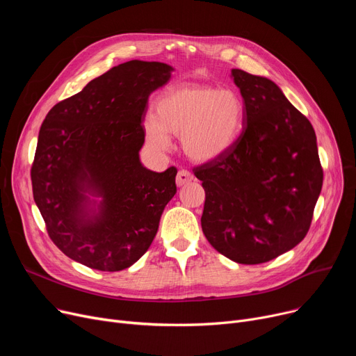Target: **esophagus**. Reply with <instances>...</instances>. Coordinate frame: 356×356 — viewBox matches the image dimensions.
Wrapping results in <instances>:
<instances>
[{"label":"esophagus","mask_w":356,"mask_h":356,"mask_svg":"<svg viewBox=\"0 0 356 356\" xmlns=\"http://www.w3.org/2000/svg\"><path fill=\"white\" fill-rule=\"evenodd\" d=\"M192 180H193V175H192L191 172H188V170H179V173H177V176H176V183H177V186H183V184L189 183V181H192Z\"/></svg>","instance_id":"34e87169"}]
</instances>
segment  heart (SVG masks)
Returning <instances> with one entry per match:
<instances>
[{"label":"heart","instance_id":"b5f03b06","mask_svg":"<svg viewBox=\"0 0 356 356\" xmlns=\"http://www.w3.org/2000/svg\"><path fill=\"white\" fill-rule=\"evenodd\" d=\"M245 121V105L232 89L184 82L167 88L154 105L144 129L154 148L170 145L180 136L184 153L196 161L220 157L238 141Z\"/></svg>","mask_w":356,"mask_h":356}]
</instances>
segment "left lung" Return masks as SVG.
I'll list each match as a JSON object with an SVG mask.
<instances>
[{
	"instance_id": "1",
	"label": "left lung",
	"mask_w": 356,
	"mask_h": 356,
	"mask_svg": "<svg viewBox=\"0 0 356 356\" xmlns=\"http://www.w3.org/2000/svg\"><path fill=\"white\" fill-rule=\"evenodd\" d=\"M245 105L234 147L193 167L204 189L202 231L222 255L261 264L302 242L323 184L310 121L273 81L232 69Z\"/></svg>"
}]
</instances>
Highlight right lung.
<instances>
[{"label": "right lung", "mask_w": 356, "mask_h": 356, "mask_svg": "<svg viewBox=\"0 0 356 356\" xmlns=\"http://www.w3.org/2000/svg\"><path fill=\"white\" fill-rule=\"evenodd\" d=\"M172 70L160 62L118 65L56 104L40 127L30 172L34 202L53 244L89 268L133 266L176 195L177 168L156 173L138 156L148 97ZM85 193L103 196L93 216Z\"/></svg>", "instance_id": "add662e5"}]
</instances>
